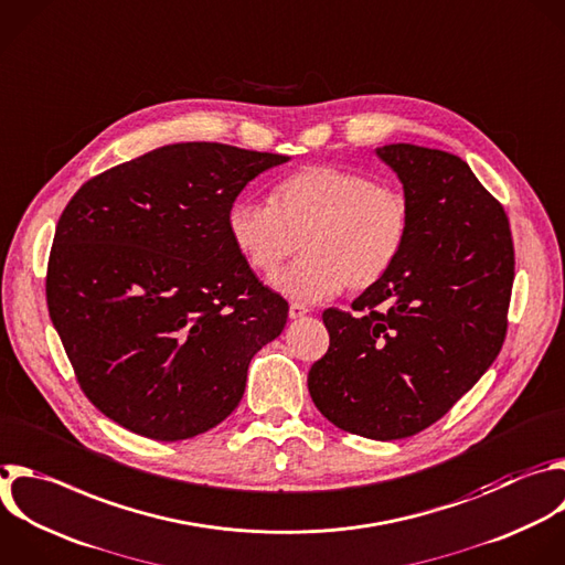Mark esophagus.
Masks as SVG:
<instances>
[{"label": "esophagus", "mask_w": 565, "mask_h": 565, "mask_svg": "<svg viewBox=\"0 0 565 565\" xmlns=\"http://www.w3.org/2000/svg\"><path fill=\"white\" fill-rule=\"evenodd\" d=\"M288 315H290V319H299V317H303V315H308V308L303 306V303H290V310H288Z\"/></svg>", "instance_id": "34e87169"}]
</instances>
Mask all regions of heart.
<instances>
[{
    "mask_svg": "<svg viewBox=\"0 0 565 565\" xmlns=\"http://www.w3.org/2000/svg\"><path fill=\"white\" fill-rule=\"evenodd\" d=\"M228 235L262 275L275 273L299 246L303 257L273 277L297 301H323L380 284L411 235V202L393 183L332 166H306L273 185L268 204L235 202Z\"/></svg>",
    "mask_w": 565,
    "mask_h": 565,
    "instance_id": "1",
    "label": "heart"
}]
</instances>
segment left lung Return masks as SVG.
<instances>
[{
	"mask_svg": "<svg viewBox=\"0 0 565 565\" xmlns=\"http://www.w3.org/2000/svg\"><path fill=\"white\" fill-rule=\"evenodd\" d=\"M377 154L404 183L411 235L352 312L323 310L330 345L308 391L337 428L391 441L439 422L497 359L514 248L503 206L461 157L411 143Z\"/></svg>",
	"mask_w": 565,
	"mask_h": 565,
	"instance_id": "8db88e82",
	"label": "left lung"
}]
</instances>
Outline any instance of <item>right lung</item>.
<instances>
[{
  "mask_svg": "<svg viewBox=\"0 0 565 565\" xmlns=\"http://www.w3.org/2000/svg\"><path fill=\"white\" fill-rule=\"evenodd\" d=\"M284 154L215 141L150 150L90 177L66 204L46 303L88 402L126 430L179 441L242 402L288 301L228 235L244 185Z\"/></svg>",
  "mask_w": 565,
  "mask_h": 565,
  "instance_id": "right-lung-1",
  "label": "right lung"
}]
</instances>
